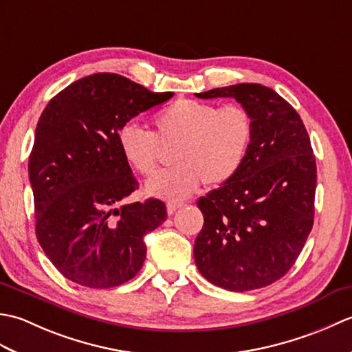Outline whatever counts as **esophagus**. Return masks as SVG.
<instances>
[{
	"label": "esophagus",
	"instance_id": "1",
	"mask_svg": "<svg viewBox=\"0 0 352 352\" xmlns=\"http://www.w3.org/2000/svg\"><path fill=\"white\" fill-rule=\"evenodd\" d=\"M183 204L182 203H168L166 204V212L168 214H174L177 208H180Z\"/></svg>",
	"mask_w": 352,
	"mask_h": 352
}]
</instances>
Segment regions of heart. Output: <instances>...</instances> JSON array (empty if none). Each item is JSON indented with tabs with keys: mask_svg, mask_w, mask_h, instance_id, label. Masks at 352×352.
<instances>
[{
	"mask_svg": "<svg viewBox=\"0 0 352 352\" xmlns=\"http://www.w3.org/2000/svg\"><path fill=\"white\" fill-rule=\"evenodd\" d=\"M154 133L134 122L118 130V145L130 166L153 175L162 146L172 148L174 168L163 170L145 184L148 195L180 201L190 197L199 183L218 188L233 178L248 154L254 134L252 116L239 104H213L180 98L154 118Z\"/></svg>",
	"mask_w": 352,
	"mask_h": 352,
	"instance_id": "1",
	"label": "heart"
}]
</instances>
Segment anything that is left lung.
Returning a JSON list of instances; mask_svg holds the SVG:
<instances>
[{
    "mask_svg": "<svg viewBox=\"0 0 352 352\" xmlns=\"http://www.w3.org/2000/svg\"><path fill=\"white\" fill-rule=\"evenodd\" d=\"M197 96L234 98L254 122L242 168L197 203L204 216L193 246L197 267L231 292L269 286L294 266L313 227L316 160L309 133L271 87L241 83Z\"/></svg>",
    "mask_w": 352,
    "mask_h": 352,
    "instance_id": "8db88e82",
    "label": "left lung"
}]
</instances>
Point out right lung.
<instances>
[{"mask_svg":"<svg viewBox=\"0 0 352 352\" xmlns=\"http://www.w3.org/2000/svg\"><path fill=\"white\" fill-rule=\"evenodd\" d=\"M172 96L101 72L74 81L42 111L28 160L36 236L57 271L80 286L131 280L146 257L144 237L166 221L155 198L118 207L139 188L118 130Z\"/></svg>","mask_w":352,"mask_h":352,"instance_id":"obj_1","label":"right lung"}]
</instances>
